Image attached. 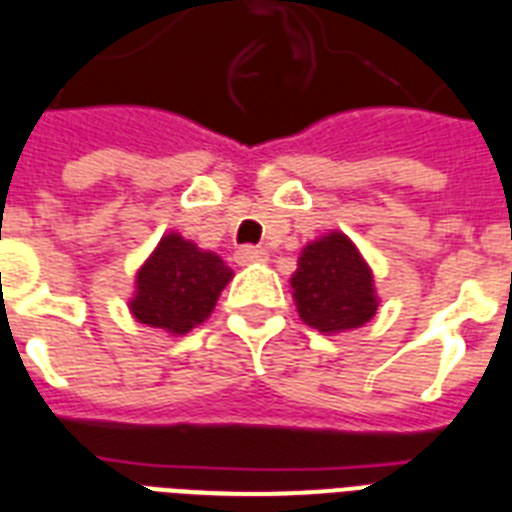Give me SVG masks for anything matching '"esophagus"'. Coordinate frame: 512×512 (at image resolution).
Returning a JSON list of instances; mask_svg holds the SVG:
<instances>
[{
    "mask_svg": "<svg viewBox=\"0 0 512 512\" xmlns=\"http://www.w3.org/2000/svg\"><path fill=\"white\" fill-rule=\"evenodd\" d=\"M268 260V252L260 247H239L236 249V263L239 265H252V263H265Z\"/></svg>",
    "mask_w": 512,
    "mask_h": 512,
    "instance_id": "esophagus-1",
    "label": "esophagus"
}]
</instances>
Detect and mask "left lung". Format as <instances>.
I'll return each mask as SVG.
<instances>
[{
	"mask_svg": "<svg viewBox=\"0 0 512 512\" xmlns=\"http://www.w3.org/2000/svg\"><path fill=\"white\" fill-rule=\"evenodd\" d=\"M289 284L300 319L321 335L364 327L380 305L372 268L340 231L311 241L300 252Z\"/></svg>",
	"mask_w": 512,
	"mask_h": 512,
	"instance_id": "left-lung-1",
	"label": "left lung"
}]
</instances>
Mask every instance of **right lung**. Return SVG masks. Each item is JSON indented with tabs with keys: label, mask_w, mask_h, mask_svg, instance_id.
Segmentation results:
<instances>
[{
	"label": "right lung",
	"mask_w": 512,
	"mask_h": 512,
	"mask_svg": "<svg viewBox=\"0 0 512 512\" xmlns=\"http://www.w3.org/2000/svg\"><path fill=\"white\" fill-rule=\"evenodd\" d=\"M233 279L228 265L207 249H199L180 233H167L135 276L132 316L140 324L188 335L209 319L225 284Z\"/></svg>",
	"instance_id": "1"
}]
</instances>
